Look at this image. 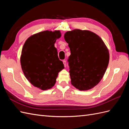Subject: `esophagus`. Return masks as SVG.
Returning <instances> with one entry per match:
<instances>
[{"label":"esophagus","mask_w":129,"mask_h":129,"mask_svg":"<svg viewBox=\"0 0 129 129\" xmlns=\"http://www.w3.org/2000/svg\"><path fill=\"white\" fill-rule=\"evenodd\" d=\"M63 64H64V67H66V64H67V63H66V60H63Z\"/></svg>","instance_id":"esophagus-1"}]
</instances>
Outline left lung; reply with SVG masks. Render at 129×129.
<instances>
[{
  "mask_svg": "<svg viewBox=\"0 0 129 129\" xmlns=\"http://www.w3.org/2000/svg\"><path fill=\"white\" fill-rule=\"evenodd\" d=\"M71 55L68 62L72 84L87 90L98 84L106 72L109 53L104 42L89 30L74 29L64 36Z\"/></svg>",
  "mask_w": 129,
  "mask_h": 129,
  "instance_id": "1",
  "label": "left lung"
}]
</instances>
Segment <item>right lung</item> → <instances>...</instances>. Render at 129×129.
Wrapping results in <instances>:
<instances>
[{
	"instance_id": "obj_1",
	"label": "right lung",
	"mask_w": 129,
	"mask_h": 129,
	"mask_svg": "<svg viewBox=\"0 0 129 129\" xmlns=\"http://www.w3.org/2000/svg\"><path fill=\"white\" fill-rule=\"evenodd\" d=\"M60 37L59 30H45L30 37L22 47L20 58L22 71L31 84L41 90L54 86L58 73L64 68L54 46Z\"/></svg>"
}]
</instances>
